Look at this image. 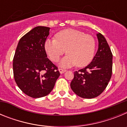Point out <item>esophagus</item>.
I'll return each mask as SVG.
<instances>
[{
  "label": "esophagus",
  "mask_w": 127,
  "mask_h": 127,
  "mask_svg": "<svg viewBox=\"0 0 127 127\" xmlns=\"http://www.w3.org/2000/svg\"><path fill=\"white\" fill-rule=\"evenodd\" d=\"M58 70H59V72H60V74L64 73L65 72H66V70H65V69H60Z\"/></svg>",
  "instance_id": "obj_1"
}]
</instances>
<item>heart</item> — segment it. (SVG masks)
<instances>
[{"label":"heart","mask_w":127,"mask_h":127,"mask_svg":"<svg viewBox=\"0 0 127 127\" xmlns=\"http://www.w3.org/2000/svg\"><path fill=\"white\" fill-rule=\"evenodd\" d=\"M55 38L46 40L44 48L53 62L58 61L66 50L67 55L60 60V67L69 68L77 64L81 67L92 60L95 50V41L92 36L68 29L56 33Z\"/></svg>","instance_id":"b5f03b06"}]
</instances>
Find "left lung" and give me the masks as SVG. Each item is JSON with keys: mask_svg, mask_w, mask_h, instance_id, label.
I'll return each mask as SVG.
<instances>
[{"mask_svg": "<svg viewBox=\"0 0 127 127\" xmlns=\"http://www.w3.org/2000/svg\"><path fill=\"white\" fill-rule=\"evenodd\" d=\"M98 50L92 62L83 69L74 72L70 88L79 97H97L107 87L112 75L113 55L105 38L97 33Z\"/></svg>", "mask_w": 127, "mask_h": 127, "instance_id": "8db88e82", "label": "left lung"}]
</instances>
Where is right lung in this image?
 Instances as JSON below:
<instances>
[{"label":"right lung","mask_w":127,"mask_h":127,"mask_svg":"<svg viewBox=\"0 0 127 127\" xmlns=\"http://www.w3.org/2000/svg\"><path fill=\"white\" fill-rule=\"evenodd\" d=\"M50 30L38 26L26 33L19 41L13 58L14 80L20 89L32 98L48 95L60 76L44 48Z\"/></svg>","instance_id":"right-lung-1"}]
</instances>
